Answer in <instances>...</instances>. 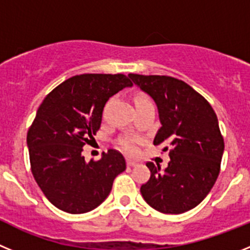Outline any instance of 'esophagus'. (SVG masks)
I'll use <instances>...</instances> for the list:
<instances>
[{
  "label": "esophagus",
  "instance_id": "esophagus-1",
  "mask_svg": "<svg viewBox=\"0 0 250 250\" xmlns=\"http://www.w3.org/2000/svg\"><path fill=\"white\" fill-rule=\"evenodd\" d=\"M126 164H127V167H135L136 165V161H134V160H131V159H127L126 160Z\"/></svg>",
  "mask_w": 250,
  "mask_h": 250
}]
</instances>
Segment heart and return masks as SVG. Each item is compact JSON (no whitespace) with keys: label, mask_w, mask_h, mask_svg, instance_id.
<instances>
[{"label":"heart","mask_w":250,"mask_h":250,"mask_svg":"<svg viewBox=\"0 0 250 250\" xmlns=\"http://www.w3.org/2000/svg\"><path fill=\"white\" fill-rule=\"evenodd\" d=\"M143 101H147V99L144 98V96H136L135 104L143 103ZM121 145H123V147L126 150L127 152L135 151V141L132 140V139H124L123 143H121Z\"/></svg>","instance_id":"obj_1"}]
</instances>
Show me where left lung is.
Segmentation results:
<instances>
[{
  "instance_id": "1",
  "label": "left lung",
  "mask_w": 250,
  "mask_h": 250,
  "mask_svg": "<svg viewBox=\"0 0 250 250\" xmlns=\"http://www.w3.org/2000/svg\"><path fill=\"white\" fill-rule=\"evenodd\" d=\"M129 77L158 107L161 127L154 145L171 147L164 170L146 164L151 175L141 185V195L160 213H185L203 202L219 175L224 141L216 114L184 81L159 75Z\"/></svg>"
}]
</instances>
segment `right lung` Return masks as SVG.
<instances>
[{
	"mask_svg": "<svg viewBox=\"0 0 250 250\" xmlns=\"http://www.w3.org/2000/svg\"><path fill=\"white\" fill-rule=\"evenodd\" d=\"M125 75L83 74L59 85L45 98L27 132L31 170L45 196L60 210L83 214L98 208L126 169L120 152L110 149L86 163L81 154L101 125L111 96L131 87Z\"/></svg>",
	"mask_w": 250,
	"mask_h": 250,
	"instance_id": "1",
	"label": "right lung"
}]
</instances>
